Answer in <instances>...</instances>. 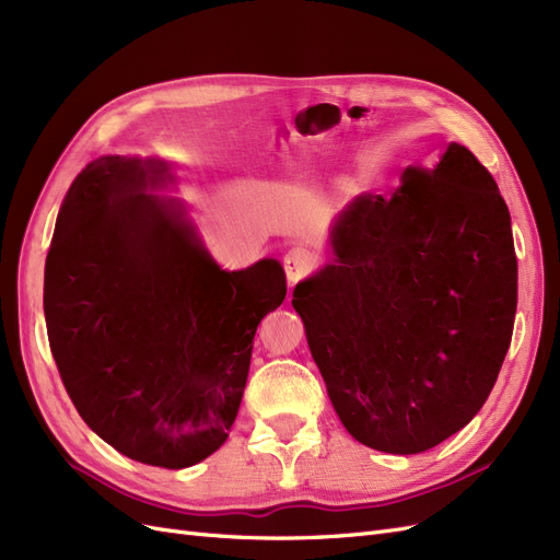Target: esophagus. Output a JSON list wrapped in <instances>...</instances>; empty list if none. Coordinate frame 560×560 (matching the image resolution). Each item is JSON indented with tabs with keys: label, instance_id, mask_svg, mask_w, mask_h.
<instances>
[{
	"label": "esophagus",
	"instance_id": "1",
	"mask_svg": "<svg viewBox=\"0 0 560 560\" xmlns=\"http://www.w3.org/2000/svg\"><path fill=\"white\" fill-rule=\"evenodd\" d=\"M316 265H318L316 250H312L310 246H293L285 254V258H283V269H285V277H288V285L293 288L302 277L314 272Z\"/></svg>",
	"mask_w": 560,
	"mask_h": 560
}]
</instances>
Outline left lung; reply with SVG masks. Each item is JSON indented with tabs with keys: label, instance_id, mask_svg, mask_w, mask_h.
Instances as JSON below:
<instances>
[{
	"label": "left lung",
	"instance_id": "obj_1",
	"mask_svg": "<svg viewBox=\"0 0 560 560\" xmlns=\"http://www.w3.org/2000/svg\"><path fill=\"white\" fill-rule=\"evenodd\" d=\"M330 248L293 306L339 421L386 454L438 446L483 407L512 341L516 254L495 178L448 143L390 197H355Z\"/></svg>",
	"mask_w": 560,
	"mask_h": 560
}]
</instances>
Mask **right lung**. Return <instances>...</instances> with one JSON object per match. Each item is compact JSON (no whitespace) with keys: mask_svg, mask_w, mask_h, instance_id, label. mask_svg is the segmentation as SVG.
Here are the masks:
<instances>
[{"mask_svg":"<svg viewBox=\"0 0 560 560\" xmlns=\"http://www.w3.org/2000/svg\"><path fill=\"white\" fill-rule=\"evenodd\" d=\"M160 162L104 155L74 178L46 256L50 353L88 428L132 460L182 470L237 419L279 260L228 272L182 205L143 192Z\"/></svg>","mask_w":560,"mask_h":560,"instance_id":"add662e5","label":"right lung"}]
</instances>
